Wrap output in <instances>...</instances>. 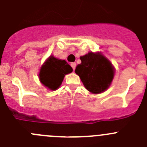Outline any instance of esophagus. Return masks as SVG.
<instances>
[{
	"label": "esophagus",
	"instance_id": "obj_1",
	"mask_svg": "<svg viewBox=\"0 0 147 147\" xmlns=\"http://www.w3.org/2000/svg\"><path fill=\"white\" fill-rule=\"evenodd\" d=\"M71 67H72L73 70H74V71L75 68H76V63H71Z\"/></svg>",
	"mask_w": 147,
	"mask_h": 147
}]
</instances>
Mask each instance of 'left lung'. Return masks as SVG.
Instances as JSON below:
<instances>
[{
    "label": "left lung",
    "mask_w": 147,
    "mask_h": 147,
    "mask_svg": "<svg viewBox=\"0 0 147 147\" xmlns=\"http://www.w3.org/2000/svg\"><path fill=\"white\" fill-rule=\"evenodd\" d=\"M82 63L75 73L84 86L92 94H100L110 87L115 75V68L110 61L100 53L89 52L80 57Z\"/></svg>",
    "instance_id": "left-lung-1"
}]
</instances>
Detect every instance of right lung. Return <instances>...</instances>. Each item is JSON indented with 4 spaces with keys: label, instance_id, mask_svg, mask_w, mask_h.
<instances>
[{
    "label": "right lung",
    "instance_id": "1",
    "mask_svg": "<svg viewBox=\"0 0 147 147\" xmlns=\"http://www.w3.org/2000/svg\"><path fill=\"white\" fill-rule=\"evenodd\" d=\"M73 71V68L65 60L50 55L43 63L39 73L40 82L52 91L57 90L61 86L65 75Z\"/></svg>",
    "mask_w": 147,
    "mask_h": 147
}]
</instances>
